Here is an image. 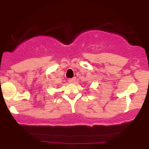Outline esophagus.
<instances>
[{
    "label": "esophagus",
    "instance_id": "34e87169",
    "mask_svg": "<svg viewBox=\"0 0 149 149\" xmlns=\"http://www.w3.org/2000/svg\"><path fill=\"white\" fill-rule=\"evenodd\" d=\"M76 78H70L69 80V82L70 83H74L76 82Z\"/></svg>",
    "mask_w": 149,
    "mask_h": 149
}]
</instances>
